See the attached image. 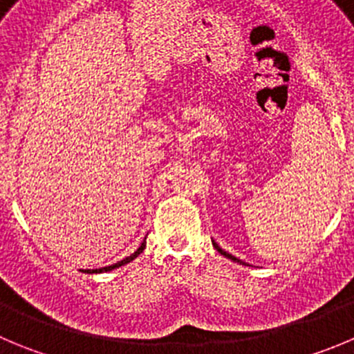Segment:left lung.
Returning a JSON list of instances; mask_svg holds the SVG:
<instances>
[{
	"mask_svg": "<svg viewBox=\"0 0 354 354\" xmlns=\"http://www.w3.org/2000/svg\"><path fill=\"white\" fill-rule=\"evenodd\" d=\"M211 243H213V246H214V250H216V252H218V253H220V255H223V257H225V259H229V260H232V262H237V263H243V266H244V262H243V260H239V259H237V257H234V255H230V253H227V252H223V250H222V248H220V246H218V244H216V243H214V241H211Z\"/></svg>",
	"mask_w": 354,
	"mask_h": 354,
	"instance_id": "obj_1",
	"label": "left lung"
}]
</instances>
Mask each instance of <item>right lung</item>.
<instances>
[{"instance_id": "add662e5", "label": "right lung", "mask_w": 354, "mask_h": 354, "mask_svg": "<svg viewBox=\"0 0 354 354\" xmlns=\"http://www.w3.org/2000/svg\"><path fill=\"white\" fill-rule=\"evenodd\" d=\"M145 248H147V243H141V246L138 248L136 252L132 253L131 257H127V259H124V260H120V262H117V263H113V266H108V267H102V269H94V270H88V272H108V270H113V269H118V267H122V266H125V263H129V262H132V260L136 259L138 255H140V253H143V250Z\"/></svg>"}]
</instances>
